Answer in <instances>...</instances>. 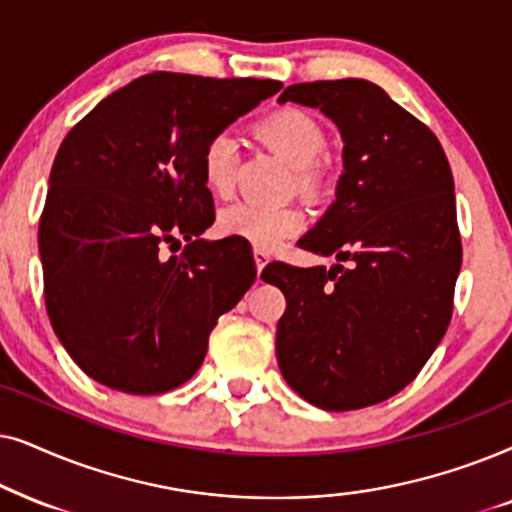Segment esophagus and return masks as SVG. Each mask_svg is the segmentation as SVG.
<instances>
[{"instance_id":"34e87169","label":"esophagus","mask_w":512,"mask_h":512,"mask_svg":"<svg viewBox=\"0 0 512 512\" xmlns=\"http://www.w3.org/2000/svg\"><path fill=\"white\" fill-rule=\"evenodd\" d=\"M267 262H269V255H267V252L255 250V267H257V274H262V269L267 267Z\"/></svg>"}]
</instances>
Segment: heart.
Here are the masks:
<instances>
[{"mask_svg": "<svg viewBox=\"0 0 512 512\" xmlns=\"http://www.w3.org/2000/svg\"><path fill=\"white\" fill-rule=\"evenodd\" d=\"M257 138L281 154L292 168L302 170L299 180L311 187V166L325 152V133L318 121L299 109H281L269 114L255 126ZM238 161V142L231 133H217L208 140L201 156V173L206 187L215 196H227L234 187V170ZM306 217L297 208L262 206V203L241 201L227 206L220 213L217 229L224 236L241 238L257 250H274L297 231L304 229Z\"/></svg>", "mask_w": 512, "mask_h": 512, "instance_id": "b5f03b06", "label": "heart"}]
</instances>
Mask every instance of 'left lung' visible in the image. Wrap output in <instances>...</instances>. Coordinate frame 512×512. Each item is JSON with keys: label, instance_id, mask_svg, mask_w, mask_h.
Wrapping results in <instances>:
<instances>
[{"label": "left lung", "instance_id": "obj_1", "mask_svg": "<svg viewBox=\"0 0 512 512\" xmlns=\"http://www.w3.org/2000/svg\"><path fill=\"white\" fill-rule=\"evenodd\" d=\"M278 102L320 109L344 142L335 201L297 243L337 264L262 271L288 302L278 367L320 410L377 405L417 377L452 318V170L438 138L367 79L295 84Z\"/></svg>", "mask_w": 512, "mask_h": 512}]
</instances>
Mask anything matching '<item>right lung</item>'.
I'll list each match as a JSON object with an SVG mask.
<instances>
[{"label":"right lung","mask_w":512,"mask_h":512,"mask_svg":"<svg viewBox=\"0 0 512 512\" xmlns=\"http://www.w3.org/2000/svg\"><path fill=\"white\" fill-rule=\"evenodd\" d=\"M283 88L274 79L152 72L100 100L53 161L39 222L44 297L60 344L114 391L192 379L208 335L255 283L248 241L201 238L215 220L208 140ZM188 241L163 258V244Z\"/></svg>","instance_id":"add662e5"}]
</instances>
